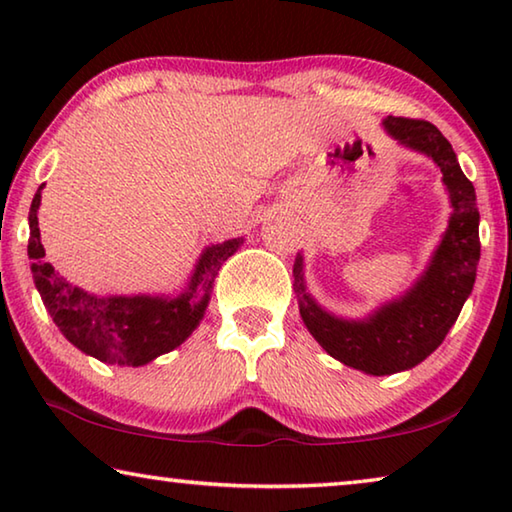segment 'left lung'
I'll list each match as a JSON object with an SVG mask.
<instances>
[{
  "mask_svg": "<svg viewBox=\"0 0 512 512\" xmlns=\"http://www.w3.org/2000/svg\"><path fill=\"white\" fill-rule=\"evenodd\" d=\"M395 140L433 158L443 171L454 214L449 219L443 244L415 287L404 298L381 307L375 316L350 323L329 316L305 293L300 257L293 264L296 291L300 293V316L311 336L345 366L368 375H393L418 366L445 341L461 314L463 302L472 293L476 264L481 257L479 207L474 185L458 167L452 144L436 126L424 119L388 117L384 121Z\"/></svg>",
  "mask_w": 512,
  "mask_h": 512,
  "instance_id": "8db88e82",
  "label": "left lung"
}]
</instances>
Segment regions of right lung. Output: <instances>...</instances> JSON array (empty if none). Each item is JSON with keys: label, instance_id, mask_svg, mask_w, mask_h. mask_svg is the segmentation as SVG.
<instances>
[{"label": "right lung", "instance_id": "right-lung-1", "mask_svg": "<svg viewBox=\"0 0 512 512\" xmlns=\"http://www.w3.org/2000/svg\"><path fill=\"white\" fill-rule=\"evenodd\" d=\"M42 187L45 185H40L33 196L29 212L31 273L49 316L65 339L90 357L117 366H144L160 354L178 348L203 318L221 264L235 255L244 239H228L207 248L198 259L189 289L176 300L149 296L97 298L72 287L54 271V266L42 259L45 248L40 244L38 228Z\"/></svg>", "mask_w": 512, "mask_h": 512}]
</instances>
